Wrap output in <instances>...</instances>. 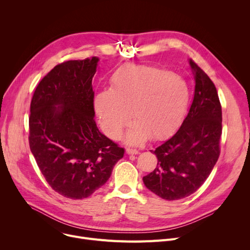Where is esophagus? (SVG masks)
<instances>
[{"label":"esophagus","mask_w":250,"mask_h":250,"mask_svg":"<svg viewBox=\"0 0 250 250\" xmlns=\"http://www.w3.org/2000/svg\"><path fill=\"white\" fill-rule=\"evenodd\" d=\"M126 153L128 155H137L139 154V151L136 149H130V148H126Z\"/></svg>","instance_id":"34e87169"}]
</instances>
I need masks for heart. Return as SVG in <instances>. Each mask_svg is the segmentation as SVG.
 Segmentation results:
<instances>
[{
  "label": "heart",
  "instance_id": "b5f03b06",
  "mask_svg": "<svg viewBox=\"0 0 250 250\" xmlns=\"http://www.w3.org/2000/svg\"><path fill=\"white\" fill-rule=\"evenodd\" d=\"M188 99V87L180 77L153 65L127 63L111 75L110 89L96 94L94 106L102 129L112 139L121 136L132 111L135 122L125 139L138 145L150 137L160 140L174 132Z\"/></svg>",
  "mask_w": 250,
  "mask_h": 250
}]
</instances>
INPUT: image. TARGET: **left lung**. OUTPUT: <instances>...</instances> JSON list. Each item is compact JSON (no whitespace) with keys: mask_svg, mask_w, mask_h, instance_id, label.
<instances>
[{"mask_svg":"<svg viewBox=\"0 0 250 250\" xmlns=\"http://www.w3.org/2000/svg\"><path fill=\"white\" fill-rule=\"evenodd\" d=\"M194 76V95L179 129L157 147L158 162L143 177L146 188L167 201H175L198 190L218 161L222 135V107L217 89L208 76L189 60Z\"/></svg>","mask_w":250,"mask_h":250,"instance_id":"8db88e82","label":"left lung"}]
</instances>
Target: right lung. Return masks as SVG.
<instances>
[{"label":"right lung","mask_w":250,"mask_h":250,"mask_svg":"<svg viewBox=\"0 0 250 250\" xmlns=\"http://www.w3.org/2000/svg\"><path fill=\"white\" fill-rule=\"evenodd\" d=\"M98 62L92 57L56 65L30 104V150L51 188L73 200L101 188L125 154L94 121L92 79Z\"/></svg>","instance_id":"add662e5"}]
</instances>
